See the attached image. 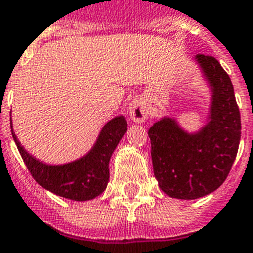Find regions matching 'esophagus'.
I'll list each match as a JSON object with an SVG mask.
<instances>
[{
	"label": "esophagus",
	"instance_id": "obj_1",
	"mask_svg": "<svg viewBox=\"0 0 253 253\" xmlns=\"http://www.w3.org/2000/svg\"><path fill=\"white\" fill-rule=\"evenodd\" d=\"M128 114L131 120L137 122V124H142L148 120L149 117V108L142 98H137V99L132 100L128 105Z\"/></svg>",
	"mask_w": 253,
	"mask_h": 253
}]
</instances>
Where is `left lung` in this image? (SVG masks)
Returning <instances> with one entry per match:
<instances>
[{
	"label": "left lung",
	"mask_w": 253,
	"mask_h": 253,
	"mask_svg": "<svg viewBox=\"0 0 253 253\" xmlns=\"http://www.w3.org/2000/svg\"><path fill=\"white\" fill-rule=\"evenodd\" d=\"M210 98L204 125L183 128L164 116L149 128L151 160L159 187L169 197L195 200L214 192L227 179L241 140V114L229 75L214 57L193 58Z\"/></svg>",
	"instance_id": "obj_1"
}]
</instances>
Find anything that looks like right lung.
Wrapping results in <instances>:
<instances>
[{
  "instance_id": "1",
  "label": "right lung",
  "mask_w": 253,
  "mask_h": 253,
  "mask_svg": "<svg viewBox=\"0 0 253 253\" xmlns=\"http://www.w3.org/2000/svg\"><path fill=\"white\" fill-rule=\"evenodd\" d=\"M127 131L125 116L109 120L100 129L96 141L85 155L63 164H48L33 157L11 132L26 168L42 187L57 196L74 201H87L104 192L109 181V160Z\"/></svg>"
}]
</instances>
